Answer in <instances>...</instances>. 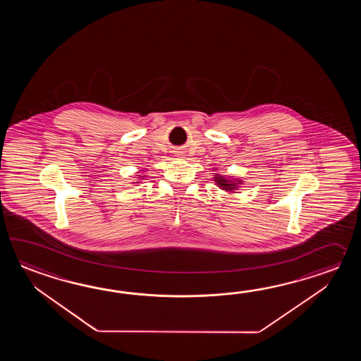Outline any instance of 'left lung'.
<instances>
[{
	"label": "left lung",
	"mask_w": 361,
	"mask_h": 361,
	"mask_svg": "<svg viewBox=\"0 0 361 361\" xmlns=\"http://www.w3.org/2000/svg\"><path fill=\"white\" fill-rule=\"evenodd\" d=\"M215 180H216V183L219 184V187L224 190V191H232V190H235L236 188V184L238 183H232L231 180H227V179H224L222 177H216L214 178Z\"/></svg>",
	"instance_id": "8db88e82"
}]
</instances>
